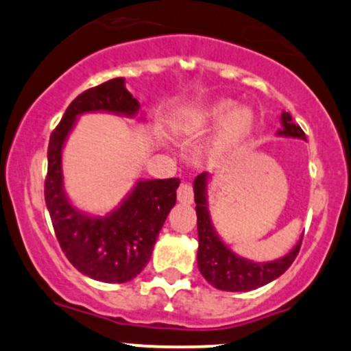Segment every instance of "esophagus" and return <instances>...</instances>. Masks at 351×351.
I'll return each mask as SVG.
<instances>
[{
	"label": "esophagus",
	"mask_w": 351,
	"mask_h": 351,
	"mask_svg": "<svg viewBox=\"0 0 351 351\" xmlns=\"http://www.w3.org/2000/svg\"><path fill=\"white\" fill-rule=\"evenodd\" d=\"M176 195H178L180 203H183V204H191L193 199H195V195H193V186L189 183L180 184L178 193H176Z\"/></svg>",
	"instance_id": "1"
}]
</instances>
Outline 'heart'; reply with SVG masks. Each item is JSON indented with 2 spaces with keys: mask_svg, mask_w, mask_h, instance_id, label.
<instances>
[{
  "mask_svg": "<svg viewBox=\"0 0 351 351\" xmlns=\"http://www.w3.org/2000/svg\"><path fill=\"white\" fill-rule=\"evenodd\" d=\"M221 121L223 123L221 124L219 142L226 143L249 132V128L252 127L254 115L247 107H232L231 100L221 99L193 112L186 120H183V123H180V128L189 134H201V132L216 127Z\"/></svg>",
  "mask_w": 351,
  "mask_h": 351,
  "instance_id": "1",
  "label": "heart"
}]
</instances>
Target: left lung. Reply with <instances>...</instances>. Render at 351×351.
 I'll list each match as a JSON object with an SVG mask.
<instances>
[{
    "label": "left lung",
    "mask_w": 351,
    "mask_h": 351,
    "mask_svg": "<svg viewBox=\"0 0 351 351\" xmlns=\"http://www.w3.org/2000/svg\"><path fill=\"white\" fill-rule=\"evenodd\" d=\"M282 128L277 130V136H289V138L305 140V134L299 125L293 123L292 115L289 112H282ZM211 175L201 173L193 181L195 191L196 216H198V267L199 272L213 287L228 292H247L259 289L269 282L276 280L282 274L291 267L293 259L299 254L302 236L297 244L285 256L279 259L267 261V263H256L245 259L232 251L229 245L221 239L211 221L208 209V183Z\"/></svg>",
    "instance_id": "obj_1"
}]
</instances>
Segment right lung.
Returning a JSON list of instances; mask_svg holds the SVG:
<instances>
[{
    "instance_id": "add662e5",
    "label": "right lung",
    "mask_w": 351,
    "mask_h": 351,
    "mask_svg": "<svg viewBox=\"0 0 351 351\" xmlns=\"http://www.w3.org/2000/svg\"><path fill=\"white\" fill-rule=\"evenodd\" d=\"M138 110V100L127 90L125 79H110L72 100L47 147L44 198L60 249L79 272L107 284L132 280L148 264L176 203L180 180H136L119 206L104 216L92 215L75 206L64 189L62 150L80 115L102 112L143 119Z\"/></svg>"
}]
</instances>
